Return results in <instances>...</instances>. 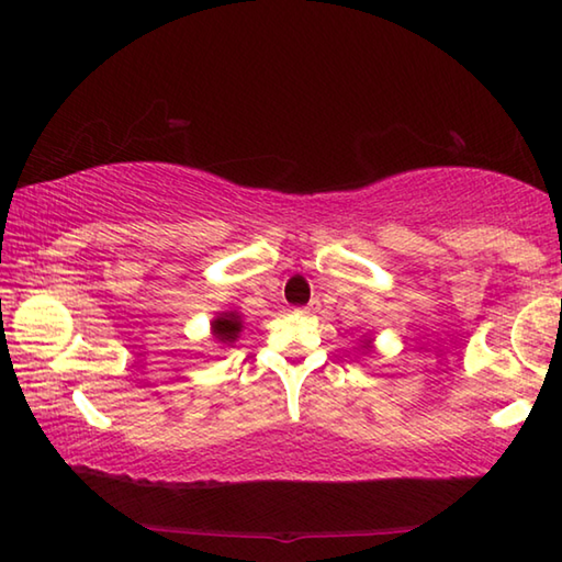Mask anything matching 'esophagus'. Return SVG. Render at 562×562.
Returning a JSON list of instances; mask_svg holds the SVG:
<instances>
[{"instance_id":"1","label":"esophagus","mask_w":562,"mask_h":562,"mask_svg":"<svg viewBox=\"0 0 562 562\" xmlns=\"http://www.w3.org/2000/svg\"><path fill=\"white\" fill-rule=\"evenodd\" d=\"M318 308H316V303H311V306H306V308H301L299 313H303V316H313V313H316Z\"/></svg>"}]
</instances>
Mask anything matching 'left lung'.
Listing matches in <instances>:
<instances>
[{
    "label": "left lung",
    "mask_w": 562,
    "mask_h": 562,
    "mask_svg": "<svg viewBox=\"0 0 562 562\" xmlns=\"http://www.w3.org/2000/svg\"><path fill=\"white\" fill-rule=\"evenodd\" d=\"M362 350H366V352H372V350H375V346H372V342H375V338H372L370 336V333H366V336H362Z\"/></svg>",
    "instance_id": "8db88e82"
}]
</instances>
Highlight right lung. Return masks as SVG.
Returning a JSON list of instances; mask_svg holds the SVG:
<instances>
[{
    "label": "right lung",
    "instance_id": "1",
    "mask_svg": "<svg viewBox=\"0 0 562 562\" xmlns=\"http://www.w3.org/2000/svg\"><path fill=\"white\" fill-rule=\"evenodd\" d=\"M210 330H212L214 342H220L222 348H232L236 338H239L241 330H244L241 313L234 311V308L216 313V316L210 323Z\"/></svg>",
    "mask_w": 562,
    "mask_h": 562
}]
</instances>
